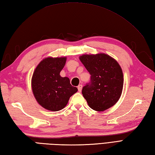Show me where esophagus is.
Here are the masks:
<instances>
[{
    "mask_svg": "<svg viewBox=\"0 0 155 155\" xmlns=\"http://www.w3.org/2000/svg\"><path fill=\"white\" fill-rule=\"evenodd\" d=\"M82 88H83V85H82V84L78 85V91L79 92H81Z\"/></svg>",
    "mask_w": 155,
    "mask_h": 155,
    "instance_id": "obj_1",
    "label": "esophagus"
}]
</instances>
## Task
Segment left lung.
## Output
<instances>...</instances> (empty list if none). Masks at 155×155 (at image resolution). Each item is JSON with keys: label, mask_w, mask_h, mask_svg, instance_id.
Here are the masks:
<instances>
[{"label": "left lung", "mask_w": 155, "mask_h": 155, "mask_svg": "<svg viewBox=\"0 0 155 155\" xmlns=\"http://www.w3.org/2000/svg\"><path fill=\"white\" fill-rule=\"evenodd\" d=\"M91 74V81L82 90L92 109L104 111L120 97L123 87V71L117 61L104 53L83 54L79 57Z\"/></svg>", "instance_id": "1"}]
</instances>
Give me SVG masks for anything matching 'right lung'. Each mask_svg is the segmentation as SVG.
<instances>
[{
    "mask_svg": "<svg viewBox=\"0 0 155 155\" xmlns=\"http://www.w3.org/2000/svg\"><path fill=\"white\" fill-rule=\"evenodd\" d=\"M67 58L48 57L38 64L32 77V90L38 103L45 109L58 111L66 107L69 98L77 92L68 77L60 72Z\"/></svg>",
    "mask_w": 155,
    "mask_h": 155,
    "instance_id": "right-lung-1",
    "label": "right lung"
}]
</instances>
